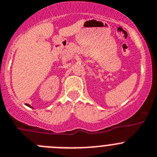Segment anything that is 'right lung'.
Segmentation results:
<instances>
[{"label":"right lung","mask_w":157,"mask_h":157,"mask_svg":"<svg viewBox=\"0 0 157 157\" xmlns=\"http://www.w3.org/2000/svg\"><path fill=\"white\" fill-rule=\"evenodd\" d=\"M28 105V106H30V105H28H28Z\"/></svg>","instance_id":"obj_1"}]
</instances>
